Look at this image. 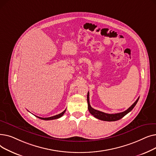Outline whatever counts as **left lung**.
<instances>
[{
  "label": "left lung",
  "instance_id": "left-lung-1",
  "mask_svg": "<svg viewBox=\"0 0 156 156\" xmlns=\"http://www.w3.org/2000/svg\"><path fill=\"white\" fill-rule=\"evenodd\" d=\"M139 99V97L136 99V101L130 106V107L126 110L124 112H119V113H116V114H108V113H105L103 112H101L100 111H97L96 109H94L91 107L90 104L89 102V92L87 94V102H88V109L89 112H90L92 115H93L95 118L102 120V121H118L122 118H123L126 114H127L128 112H129L131 111H132L135 105L136 104L138 101Z\"/></svg>",
  "mask_w": 156,
  "mask_h": 156
}]
</instances>
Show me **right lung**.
I'll use <instances>...</instances> for the list:
<instances>
[{
  "instance_id": "1",
  "label": "right lung",
  "mask_w": 156,
  "mask_h": 156,
  "mask_svg": "<svg viewBox=\"0 0 156 156\" xmlns=\"http://www.w3.org/2000/svg\"><path fill=\"white\" fill-rule=\"evenodd\" d=\"M66 110V109H65L62 112H61V113H60V114H57V115H55V116H52V117H49V118H41V117H39V116H35H35L36 117H37L38 118L40 119H43V120H52V119H58V118H61V116H62V115L64 114Z\"/></svg>"
}]
</instances>
